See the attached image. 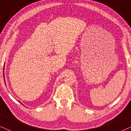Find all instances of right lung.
Instances as JSON below:
<instances>
[{
  "label": "right lung",
  "mask_w": 131,
  "mask_h": 131,
  "mask_svg": "<svg viewBox=\"0 0 131 131\" xmlns=\"http://www.w3.org/2000/svg\"><path fill=\"white\" fill-rule=\"evenodd\" d=\"M19 103H21V102H19ZM21 104H22V103H21Z\"/></svg>",
  "instance_id": "add662e5"
}]
</instances>
